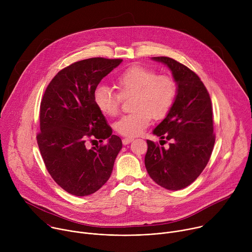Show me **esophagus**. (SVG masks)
I'll return each instance as SVG.
<instances>
[{"label":"esophagus","mask_w":252,"mask_h":252,"mask_svg":"<svg viewBox=\"0 0 252 252\" xmlns=\"http://www.w3.org/2000/svg\"><path fill=\"white\" fill-rule=\"evenodd\" d=\"M132 140H133L132 137H125V138H123V143L124 145H128V143L131 142Z\"/></svg>","instance_id":"1"}]
</instances>
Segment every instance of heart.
<instances>
[{
	"instance_id": "1",
	"label": "heart",
	"mask_w": 252,
	"mask_h": 252,
	"mask_svg": "<svg viewBox=\"0 0 252 252\" xmlns=\"http://www.w3.org/2000/svg\"><path fill=\"white\" fill-rule=\"evenodd\" d=\"M119 93L99 86L94 93V101L101 114L115 117L123 98L132 97V114L123 116L116 124V130L125 136L141 134L155 120L164 118L170 111L176 94V85L167 75H157L151 68L131 66L116 79Z\"/></svg>"
}]
</instances>
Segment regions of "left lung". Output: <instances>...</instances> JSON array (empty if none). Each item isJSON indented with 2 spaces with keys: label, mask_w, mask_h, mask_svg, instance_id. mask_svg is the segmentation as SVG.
<instances>
[{
  "label": "left lung",
  "mask_w": 252,
  "mask_h": 252,
  "mask_svg": "<svg viewBox=\"0 0 252 252\" xmlns=\"http://www.w3.org/2000/svg\"><path fill=\"white\" fill-rule=\"evenodd\" d=\"M153 60L166 64L177 85L174 102L154 133L171 140L164 149L148 139L145 164L158 186L179 190L191 185L206 166L215 141L209 94L190 68L167 57ZM161 141L165 140H160Z\"/></svg>",
  "instance_id": "1"
}]
</instances>
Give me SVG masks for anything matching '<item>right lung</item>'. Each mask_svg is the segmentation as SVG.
<instances>
[{
    "mask_svg": "<svg viewBox=\"0 0 252 252\" xmlns=\"http://www.w3.org/2000/svg\"><path fill=\"white\" fill-rule=\"evenodd\" d=\"M123 62L92 58L61 69L46 89L41 101L38 146L46 168L66 192L86 196L110 178L122 139L113 133L94 101L99 82ZM104 145L89 150L87 140Z\"/></svg>",
    "mask_w": 252,
    "mask_h": 252,
    "instance_id": "add662e5",
    "label": "right lung"
}]
</instances>
